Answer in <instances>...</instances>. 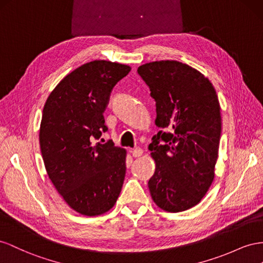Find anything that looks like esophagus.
Listing matches in <instances>:
<instances>
[{"label": "esophagus", "instance_id": "34e87169", "mask_svg": "<svg viewBox=\"0 0 263 263\" xmlns=\"http://www.w3.org/2000/svg\"><path fill=\"white\" fill-rule=\"evenodd\" d=\"M131 153H132V155H133L134 157H140L142 154H143V149H142L141 147H137V148L132 149Z\"/></svg>", "mask_w": 263, "mask_h": 263}]
</instances>
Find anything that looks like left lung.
I'll return each mask as SVG.
<instances>
[{"label":"left lung","instance_id":"1","mask_svg":"<svg viewBox=\"0 0 263 263\" xmlns=\"http://www.w3.org/2000/svg\"><path fill=\"white\" fill-rule=\"evenodd\" d=\"M138 73L156 102L155 124L165 130L148 145L155 162L149 193L165 212L187 211L215 177L221 133L218 97L211 80L177 61L146 63Z\"/></svg>","mask_w":263,"mask_h":263}]
</instances>
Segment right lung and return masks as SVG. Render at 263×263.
Returning <instances> with one entry per match:
<instances>
[{"instance_id": "add662e5", "label": "right lung", "mask_w": 263, "mask_h": 263, "mask_svg": "<svg viewBox=\"0 0 263 263\" xmlns=\"http://www.w3.org/2000/svg\"><path fill=\"white\" fill-rule=\"evenodd\" d=\"M131 67L108 61L81 65L64 77L45 102L40 145L48 177L71 209L95 217L109 212L121 192L126 151L95 143L107 131L103 112L118 81Z\"/></svg>"}]
</instances>
